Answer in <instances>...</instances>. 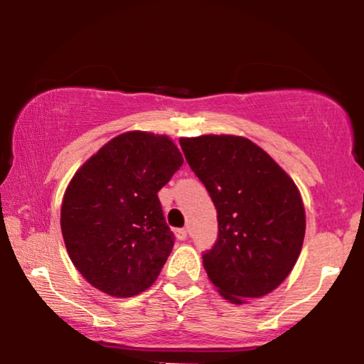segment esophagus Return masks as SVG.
Segmentation results:
<instances>
[{
	"mask_svg": "<svg viewBox=\"0 0 364 364\" xmlns=\"http://www.w3.org/2000/svg\"><path fill=\"white\" fill-rule=\"evenodd\" d=\"M176 237L178 238V240H186V238L188 237V228H177Z\"/></svg>",
	"mask_w": 364,
	"mask_h": 364,
	"instance_id": "1",
	"label": "esophagus"
}]
</instances>
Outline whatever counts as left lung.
Returning <instances> with one entry per match:
<instances>
[{
  "label": "left lung",
  "instance_id": "obj_1",
  "mask_svg": "<svg viewBox=\"0 0 364 364\" xmlns=\"http://www.w3.org/2000/svg\"><path fill=\"white\" fill-rule=\"evenodd\" d=\"M181 147L217 208V242L202 255L208 278L235 305L268 295L290 275L305 238L295 182L245 137H183Z\"/></svg>",
  "mask_w": 364,
  "mask_h": 364
}]
</instances>
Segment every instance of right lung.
Masks as SVG:
<instances>
[{
  "label": "right lung",
  "mask_w": 364,
  "mask_h": 364,
  "mask_svg": "<svg viewBox=\"0 0 364 364\" xmlns=\"http://www.w3.org/2000/svg\"><path fill=\"white\" fill-rule=\"evenodd\" d=\"M183 164L167 136L114 137L74 173L61 232L77 272L94 288L129 298L157 280L173 247L157 192Z\"/></svg>",
  "instance_id": "right-lung-1"
}]
</instances>
